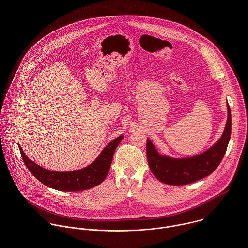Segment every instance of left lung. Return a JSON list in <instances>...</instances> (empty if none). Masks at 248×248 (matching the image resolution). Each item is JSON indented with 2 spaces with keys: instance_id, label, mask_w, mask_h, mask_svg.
<instances>
[{
  "instance_id": "8db88e82",
  "label": "left lung",
  "mask_w": 248,
  "mask_h": 248,
  "mask_svg": "<svg viewBox=\"0 0 248 248\" xmlns=\"http://www.w3.org/2000/svg\"><path fill=\"white\" fill-rule=\"evenodd\" d=\"M232 116L228 104V120L225 130L217 142L205 152L188 158H172L161 155L147 138L146 152L151 171L156 178L170 186H185L197 182L213 172L220 165L231 138Z\"/></svg>"
}]
</instances>
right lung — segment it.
<instances>
[{
	"label": "right lung",
	"instance_id": "obj_1",
	"mask_svg": "<svg viewBox=\"0 0 248 248\" xmlns=\"http://www.w3.org/2000/svg\"><path fill=\"white\" fill-rule=\"evenodd\" d=\"M124 135L114 139L106 146L97 159L89 166L72 171H55L44 169L30 160L18 145L22 160L29 171L48 187L61 191H82L100 185L107 176L116 148Z\"/></svg>",
	"mask_w": 248,
	"mask_h": 248
}]
</instances>
